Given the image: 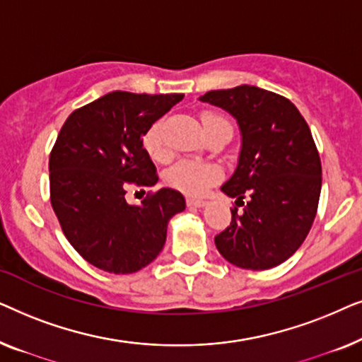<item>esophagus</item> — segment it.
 I'll list each match as a JSON object with an SVG mask.
<instances>
[{
    "instance_id": "esophagus-1",
    "label": "esophagus",
    "mask_w": 362,
    "mask_h": 362,
    "mask_svg": "<svg viewBox=\"0 0 362 362\" xmlns=\"http://www.w3.org/2000/svg\"><path fill=\"white\" fill-rule=\"evenodd\" d=\"M186 204H187V207H202V206H206V201L194 199V197H187Z\"/></svg>"
}]
</instances>
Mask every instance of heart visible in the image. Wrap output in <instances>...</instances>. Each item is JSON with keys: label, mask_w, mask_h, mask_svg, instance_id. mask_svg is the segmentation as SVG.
Returning <instances> with one entry per match:
<instances>
[{"label": "heart", "mask_w": 362, "mask_h": 362, "mask_svg": "<svg viewBox=\"0 0 362 362\" xmlns=\"http://www.w3.org/2000/svg\"><path fill=\"white\" fill-rule=\"evenodd\" d=\"M202 125L204 128H211L217 123L227 122L224 117L217 115V113L206 112L202 113ZM143 148L150 155L153 160H165L168 151L165 143H163V128L161 123H153L143 135ZM221 171L219 168L211 165V163L191 161L185 160L176 163L175 166L168 171V182L176 189L189 196H201L219 180Z\"/></svg>", "instance_id": "b5f03b06"}]
</instances>
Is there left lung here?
Wrapping results in <instances>:
<instances>
[{"label":"left lung","mask_w":362,"mask_h":362,"mask_svg":"<svg viewBox=\"0 0 362 362\" xmlns=\"http://www.w3.org/2000/svg\"><path fill=\"white\" fill-rule=\"evenodd\" d=\"M199 100L229 112L242 135L239 163L221 189L244 211L230 209L217 250L240 269L280 265L303 244L318 211L321 161L308 123L288 98L254 86L211 90Z\"/></svg>","instance_id":"obj_1"}]
</instances>
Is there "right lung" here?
Listing matches in <instances>:
<instances>
[{
	"label": "right lung",
	"mask_w": 362,
	"mask_h": 362,
	"mask_svg": "<svg viewBox=\"0 0 362 362\" xmlns=\"http://www.w3.org/2000/svg\"><path fill=\"white\" fill-rule=\"evenodd\" d=\"M182 93L115 90L74 110L49 156L51 204L71 245L97 269L123 275L151 264L166 242L168 222L186 209L180 191L153 192L132 206L130 185L158 181L143 135Z\"/></svg>",
	"instance_id": "right-lung-1"
}]
</instances>
